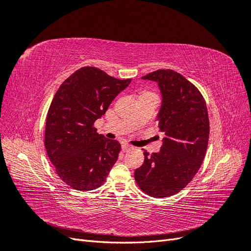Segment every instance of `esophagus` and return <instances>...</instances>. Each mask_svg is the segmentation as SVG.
I'll use <instances>...</instances> for the list:
<instances>
[{
    "label": "esophagus",
    "instance_id": "obj_1",
    "mask_svg": "<svg viewBox=\"0 0 251 251\" xmlns=\"http://www.w3.org/2000/svg\"><path fill=\"white\" fill-rule=\"evenodd\" d=\"M131 149H132V147L128 146V144H126V143H124L123 146H121V150H123V151H130Z\"/></svg>",
    "mask_w": 251,
    "mask_h": 251
}]
</instances>
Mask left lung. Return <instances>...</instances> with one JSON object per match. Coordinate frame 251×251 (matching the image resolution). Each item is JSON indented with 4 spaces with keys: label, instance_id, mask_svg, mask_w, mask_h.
<instances>
[{
    "label": "left lung",
    "instance_id": "left-lung-1",
    "mask_svg": "<svg viewBox=\"0 0 251 251\" xmlns=\"http://www.w3.org/2000/svg\"><path fill=\"white\" fill-rule=\"evenodd\" d=\"M141 78L157 82L161 105L156 121L165 136L158 153L143 150L135 181L149 196L166 198L184 188L203 162L209 135L207 108L199 90L177 72L157 70Z\"/></svg>",
    "mask_w": 251,
    "mask_h": 251
}]
</instances>
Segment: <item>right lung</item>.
<instances>
[{"instance_id": "obj_1", "label": "right lung", "mask_w": 251, "mask_h": 251, "mask_svg": "<svg viewBox=\"0 0 251 251\" xmlns=\"http://www.w3.org/2000/svg\"><path fill=\"white\" fill-rule=\"evenodd\" d=\"M131 80L83 67L68 77L53 97L46 119L45 148L60 179L72 188L92 191L100 187L117 161L120 143L97 134L93 124Z\"/></svg>"}]
</instances>
